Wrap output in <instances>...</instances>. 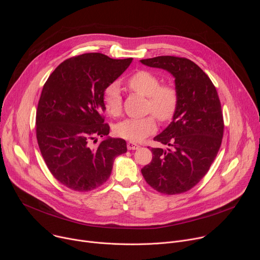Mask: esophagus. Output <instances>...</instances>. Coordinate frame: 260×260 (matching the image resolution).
I'll use <instances>...</instances> for the list:
<instances>
[{
  "label": "esophagus",
  "mask_w": 260,
  "mask_h": 260,
  "mask_svg": "<svg viewBox=\"0 0 260 260\" xmlns=\"http://www.w3.org/2000/svg\"><path fill=\"white\" fill-rule=\"evenodd\" d=\"M139 147L140 146L135 142H128L127 143V149L128 150H137V149H139Z\"/></svg>",
  "instance_id": "1"
}]
</instances>
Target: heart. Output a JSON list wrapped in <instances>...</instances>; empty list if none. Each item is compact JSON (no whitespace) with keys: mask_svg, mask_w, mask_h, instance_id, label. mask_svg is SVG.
I'll list each match as a JSON object with an SVG mask.
<instances>
[{"mask_svg":"<svg viewBox=\"0 0 260 260\" xmlns=\"http://www.w3.org/2000/svg\"><path fill=\"white\" fill-rule=\"evenodd\" d=\"M127 87L135 93L147 98L146 109L152 112L161 122L170 121L177 112L179 94L171 84H160V79L154 73L139 70L126 80ZM103 105L111 116H119L122 110V96L117 82L109 84L103 92ZM156 131L154 115L142 118H127L114 127L115 134L131 142H139Z\"/></svg>","mask_w":260,"mask_h":260,"instance_id":"obj_1","label":"heart"}]
</instances>
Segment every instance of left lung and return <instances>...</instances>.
Masks as SVG:
<instances>
[{
    "label": "left lung",
    "instance_id": "1",
    "mask_svg": "<svg viewBox=\"0 0 260 260\" xmlns=\"http://www.w3.org/2000/svg\"><path fill=\"white\" fill-rule=\"evenodd\" d=\"M141 62L170 72L179 94L173 121L153 139L168 148H151L152 160L142 175L160 193L186 192L208 173L221 146L224 122L216 87L188 58L162 55Z\"/></svg>",
    "mask_w": 260,
    "mask_h": 260
}]
</instances>
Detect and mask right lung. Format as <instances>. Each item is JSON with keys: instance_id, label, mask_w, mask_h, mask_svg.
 I'll use <instances>...</instances> for the list:
<instances>
[{"instance_id": "obj_1", "label": "right lung", "mask_w": 260, "mask_h": 260, "mask_svg": "<svg viewBox=\"0 0 260 260\" xmlns=\"http://www.w3.org/2000/svg\"><path fill=\"white\" fill-rule=\"evenodd\" d=\"M133 58L113 59L84 53L62 61L45 82L36 115L41 154L53 177L76 191H89L110 177L114 159L126 152L123 139L107 137L104 89L128 68ZM98 135L107 139L95 147Z\"/></svg>"}]
</instances>
